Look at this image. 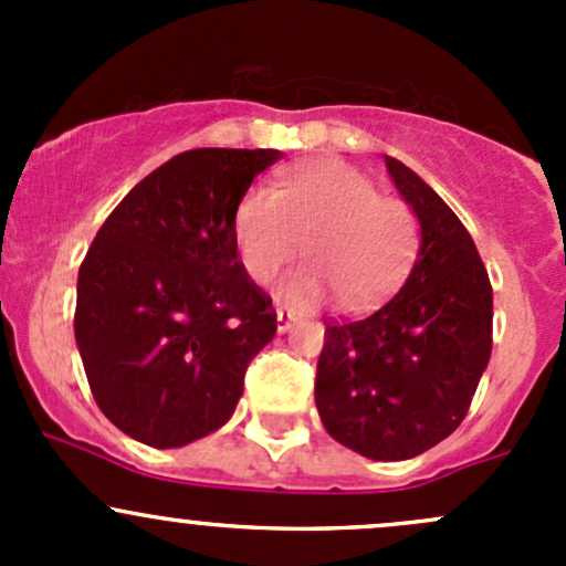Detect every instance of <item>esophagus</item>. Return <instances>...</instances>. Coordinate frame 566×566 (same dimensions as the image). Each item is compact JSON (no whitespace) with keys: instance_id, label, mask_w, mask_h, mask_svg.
<instances>
[{"instance_id":"obj_1","label":"esophagus","mask_w":566,"mask_h":566,"mask_svg":"<svg viewBox=\"0 0 566 566\" xmlns=\"http://www.w3.org/2000/svg\"><path fill=\"white\" fill-rule=\"evenodd\" d=\"M293 323H295V317L290 315L287 310H276V331H279V334H287V331L293 328Z\"/></svg>"}]
</instances>
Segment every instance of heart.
<instances>
[{"label":"heart","instance_id":"obj_1","mask_svg":"<svg viewBox=\"0 0 566 566\" xmlns=\"http://www.w3.org/2000/svg\"><path fill=\"white\" fill-rule=\"evenodd\" d=\"M235 247L254 282L265 284L310 251L315 265L276 284V295L315 310L339 295L342 310L364 312L397 290L416 247L408 205L378 197V186L339 161H312L284 177L282 188L254 186L235 210Z\"/></svg>","mask_w":566,"mask_h":566}]
</instances>
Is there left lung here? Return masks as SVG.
I'll use <instances>...</instances> for the list:
<instances>
[{
  "instance_id": "1",
  "label": "left lung",
  "mask_w": 566,
  "mask_h": 566,
  "mask_svg": "<svg viewBox=\"0 0 566 566\" xmlns=\"http://www.w3.org/2000/svg\"><path fill=\"white\" fill-rule=\"evenodd\" d=\"M386 169L419 221L416 262L378 312L325 328L315 402L336 443L397 462L465 419L493 347V287L452 208L397 158Z\"/></svg>"
}]
</instances>
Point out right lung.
<instances>
[{
	"label": "right lung",
	"instance_id": "1",
	"mask_svg": "<svg viewBox=\"0 0 566 566\" xmlns=\"http://www.w3.org/2000/svg\"><path fill=\"white\" fill-rule=\"evenodd\" d=\"M279 158L180 153L130 188L84 256L76 345L95 402L134 441L177 449L224 427L251 358L276 334L232 224L251 180Z\"/></svg>",
	"mask_w": 566,
	"mask_h": 566
}]
</instances>
